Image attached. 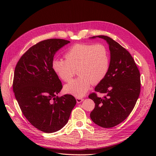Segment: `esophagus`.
<instances>
[{"label":"esophagus","mask_w":156,"mask_h":156,"mask_svg":"<svg viewBox=\"0 0 156 156\" xmlns=\"http://www.w3.org/2000/svg\"><path fill=\"white\" fill-rule=\"evenodd\" d=\"M76 102H78V103H80V102H82L84 99H82V98L81 97H76Z\"/></svg>","instance_id":"esophagus-1"}]
</instances>
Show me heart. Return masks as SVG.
Masks as SVG:
<instances>
[{
  "mask_svg": "<svg viewBox=\"0 0 156 156\" xmlns=\"http://www.w3.org/2000/svg\"><path fill=\"white\" fill-rule=\"evenodd\" d=\"M64 58L65 61L54 59L52 69L66 82L72 79L77 69L80 76L66 85L64 89L78 97L84 96L92 83L102 81L109 69V53L102 44H76L66 52Z\"/></svg>",
  "mask_w": 156,
  "mask_h": 156,
  "instance_id": "heart-1",
  "label": "heart"
}]
</instances>
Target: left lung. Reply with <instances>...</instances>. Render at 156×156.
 Listing matches in <instances>:
<instances>
[{
	"mask_svg": "<svg viewBox=\"0 0 156 156\" xmlns=\"http://www.w3.org/2000/svg\"><path fill=\"white\" fill-rule=\"evenodd\" d=\"M108 42L111 53L109 69L95 91L88 95L95 102L90 113L94 122L103 128H112L123 121L133 109L140 92V74L129 52L111 38L99 35Z\"/></svg>",
	"mask_w": 156,
	"mask_h": 156,
	"instance_id": "8db88e82",
	"label": "left lung"
}]
</instances>
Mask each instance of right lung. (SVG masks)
<instances>
[{"label":"right lung","instance_id":"right-lung-1","mask_svg":"<svg viewBox=\"0 0 156 156\" xmlns=\"http://www.w3.org/2000/svg\"><path fill=\"white\" fill-rule=\"evenodd\" d=\"M68 40L47 39L31 47L16 66L12 88L23 115L45 133H54L67 123L76 104L66 94L58 97L62 83L52 69L55 52Z\"/></svg>","mask_w":156,"mask_h":156}]
</instances>
